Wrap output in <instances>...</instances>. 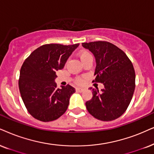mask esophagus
Wrapping results in <instances>:
<instances>
[{
    "label": "esophagus",
    "instance_id": "obj_1",
    "mask_svg": "<svg viewBox=\"0 0 154 154\" xmlns=\"http://www.w3.org/2000/svg\"><path fill=\"white\" fill-rule=\"evenodd\" d=\"M76 91H78V92H82L84 91V89L80 88V87H77V88H76Z\"/></svg>",
    "mask_w": 154,
    "mask_h": 154
}]
</instances>
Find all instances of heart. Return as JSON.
<instances>
[{
  "label": "heart",
  "mask_w": 154,
  "mask_h": 154,
  "mask_svg": "<svg viewBox=\"0 0 154 154\" xmlns=\"http://www.w3.org/2000/svg\"><path fill=\"white\" fill-rule=\"evenodd\" d=\"M79 57L80 58L81 61L82 62V63L89 60H92L93 59L91 54L89 52L86 51V50H83V51H81L79 52ZM84 79H85V77H77L75 78V82L76 84H77V85H81V84H82L84 82Z\"/></svg>",
  "instance_id": "1"
}]
</instances>
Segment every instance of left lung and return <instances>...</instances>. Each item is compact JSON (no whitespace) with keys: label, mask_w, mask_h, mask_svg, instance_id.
<instances>
[{"label":"left lung","mask_w":154,"mask_h":154,"mask_svg":"<svg viewBox=\"0 0 154 154\" xmlns=\"http://www.w3.org/2000/svg\"><path fill=\"white\" fill-rule=\"evenodd\" d=\"M82 46L94 54L96 60L95 79L104 88L92 90V98L85 103L94 118L104 122L122 115L131 102L135 89V71L124 51L109 42H84Z\"/></svg>","instance_id":"1"}]
</instances>
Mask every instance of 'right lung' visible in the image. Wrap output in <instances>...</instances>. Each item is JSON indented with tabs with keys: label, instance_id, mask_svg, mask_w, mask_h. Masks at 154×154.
Listing matches in <instances>:
<instances>
[{
	"label": "right lung",
	"instance_id": "obj_1",
	"mask_svg": "<svg viewBox=\"0 0 154 154\" xmlns=\"http://www.w3.org/2000/svg\"><path fill=\"white\" fill-rule=\"evenodd\" d=\"M79 44H47L25 60L20 72L19 89L28 112L41 122H51L65 114L75 89L67 85L57 88L56 72L62 69Z\"/></svg>",
	"mask_w": 154,
	"mask_h": 154
}]
</instances>
